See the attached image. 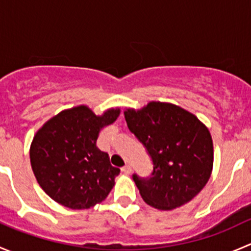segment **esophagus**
I'll use <instances>...</instances> for the list:
<instances>
[{"label": "esophagus", "instance_id": "obj_1", "mask_svg": "<svg viewBox=\"0 0 251 251\" xmlns=\"http://www.w3.org/2000/svg\"><path fill=\"white\" fill-rule=\"evenodd\" d=\"M121 171H123L124 174H131V171H132V169H131L130 165H125L123 166V169H121Z\"/></svg>", "mask_w": 251, "mask_h": 251}]
</instances>
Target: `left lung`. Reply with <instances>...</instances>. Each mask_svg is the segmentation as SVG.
<instances>
[{
	"instance_id": "left-lung-1",
	"label": "left lung",
	"mask_w": 251,
	"mask_h": 251,
	"mask_svg": "<svg viewBox=\"0 0 251 251\" xmlns=\"http://www.w3.org/2000/svg\"><path fill=\"white\" fill-rule=\"evenodd\" d=\"M127 127L153 163L151 176L132 178L147 204L173 210L194 198L211 175L214 148L209 130L196 115L170 103L151 102L125 111Z\"/></svg>"
}]
</instances>
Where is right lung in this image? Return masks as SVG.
<instances>
[{"label": "right lung", "mask_w": 251, "mask_h": 251, "mask_svg": "<svg viewBox=\"0 0 251 251\" xmlns=\"http://www.w3.org/2000/svg\"><path fill=\"white\" fill-rule=\"evenodd\" d=\"M120 114L109 109L97 116L85 105L59 113L35 135L30 161L35 177L57 203L88 209L108 197L120 169L97 147L100 131Z\"/></svg>", "instance_id": "right-lung-1"}]
</instances>
